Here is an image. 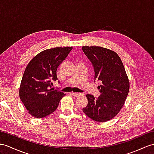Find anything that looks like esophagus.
<instances>
[{
	"instance_id": "1",
	"label": "esophagus",
	"mask_w": 154,
	"mask_h": 154,
	"mask_svg": "<svg viewBox=\"0 0 154 154\" xmlns=\"http://www.w3.org/2000/svg\"><path fill=\"white\" fill-rule=\"evenodd\" d=\"M71 94H72L75 97H79L80 96L84 95L83 93H71Z\"/></svg>"
}]
</instances>
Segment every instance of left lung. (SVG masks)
Returning a JSON list of instances; mask_svg holds the SVG:
<instances>
[{
    "instance_id": "obj_1",
    "label": "left lung",
    "mask_w": 154,
    "mask_h": 154,
    "mask_svg": "<svg viewBox=\"0 0 154 154\" xmlns=\"http://www.w3.org/2000/svg\"><path fill=\"white\" fill-rule=\"evenodd\" d=\"M85 55L91 62L100 96L96 99L88 94V105L84 113L93 120L107 122L114 118L124 105L129 91V81L120 57L115 51L100 46H83Z\"/></svg>"
}]
</instances>
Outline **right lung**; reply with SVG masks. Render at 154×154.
Listing matches in <instances>:
<instances>
[{
    "label": "right lung",
    "mask_w": 154,
    "mask_h": 154,
    "mask_svg": "<svg viewBox=\"0 0 154 154\" xmlns=\"http://www.w3.org/2000/svg\"><path fill=\"white\" fill-rule=\"evenodd\" d=\"M72 47H57L41 51L29 63L20 87V98L32 116L42 118L57 109L65 95L51 88L57 80V69Z\"/></svg>",
    "instance_id": "right-lung-1"
}]
</instances>
